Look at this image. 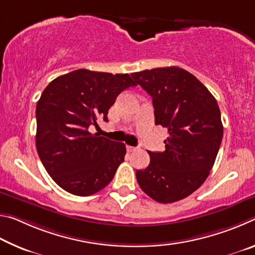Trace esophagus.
I'll return each mask as SVG.
<instances>
[{"instance_id": "34e87169", "label": "esophagus", "mask_w": 255, "mask_h": 255, "mask_svg": "<svg viewBox=\"0 0 255 255\" xmlns=\"http://www.w3.org/2000/svg\"><path fill=\"white\" fill-rule=\"evenodd\" d=\"M127 150H128L129 153L135 152V150H136V147H133V146H127Z\"/></svg>"}]
</instances>
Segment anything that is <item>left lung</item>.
Returning <instances> with one entry per match:
<instances>
[{
  "label": "left lung",
  "mask_w": 255,
  "mask_h": 255,
  "mask_svg": "<svg viewBox=\"0 0 255 255\" xmlns=\"http://www.w3.org/2000/svg\"><path fill=\"white\" fill-rule=\"evenodd\" d=\"M153 100L155 125L167 128L164 152L137 170L141 190L161 204L184 199L208 178L223 139L217 101L191 73L170 66L132 73Z\"/></svg>",
  "instance_id": "left-lung-1"
}]
</instances>
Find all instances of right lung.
<instances>
[{
	"label": "right lung",
	"mask_w": 255,
	"mask_h": 255,
	"mask_svg": "<svg viewBox=\"0 0 255 255\" xmlns=\"http://www.w3.org/2000/svg\"><path fill=\"white\" fill-rule=\"evenodd\" d=\"M137 85L128 74L76 70L51 81L36 107V147L56 183L75 196H91L114 179L126 146L89 131L116 99Z\"/></svg>",
	"instance_id": "add662e5"
}]
</instances>
